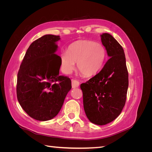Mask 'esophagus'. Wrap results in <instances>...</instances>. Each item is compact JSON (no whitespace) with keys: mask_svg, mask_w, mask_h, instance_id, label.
I'll return each mask as SVG.
<instances>
[{"mask_svg":"<svg viewBox=\"0 0 152 152\" xmlns=\"http://www.w3.org/2000/svg\"><path fill=\"white\" fill-rule=\"evenodd\" d=\"M79 84H80L79 82H78L77 80H73V79L72 80V87L73 89L77 88V87H78L79 86Z\"/></svg>","mask_w":152,"mask_h":152,"instance_id":"esophagus-1","label":"esophagus"}]
</instances>
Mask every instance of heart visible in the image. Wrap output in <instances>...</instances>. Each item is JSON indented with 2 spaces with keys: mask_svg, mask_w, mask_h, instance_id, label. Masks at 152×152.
I'll return each mask as SVG.
<instances>
[{
  "mask_svg": "<svg viewBox=\"0 0 152 152\" xmlns=\"http://www.w3.org/2000/svg\"><path fill=\"white\" fill-rule=\"evenodd\" d=\"M106 57L103 45L93 41L83 40L72 44L61 54V65L64 73H70L77 63L78 70L86 77H91L102 69Z\"/></svg>",
  "mask_w": 152,
  "mask_h": 152,
  "instance_id": "heart-1",
  "label": "heart"
}]
</instances>
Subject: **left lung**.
<instances>
[{
  "label": "left lung",
  "instance_id": "obj_1",
  "mask_svg": "<svg viewBox=\"0 0 152 152\" xmlns=\"http://www.w3.org/2000/svg\"><path fill=\"white\" fill-rule=\"evenodd\" d=\"M110 59L97 75L80 85L89 121L103 126L114 121L125 105L129 86L125 53L112 35H100Z\"/></svg>",
  "mask_w": 152,
  "mask_h": 152
}]
</instances>
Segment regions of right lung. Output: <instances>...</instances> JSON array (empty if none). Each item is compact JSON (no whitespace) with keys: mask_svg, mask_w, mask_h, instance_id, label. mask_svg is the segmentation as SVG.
<instances>
[{"mask_svg":"<svg viewBox=\"0 0 152 152\" xmlns=\"http://www.w3.org/2000/svg\"><path fill=\"white\" fill-rule=\"evenodd\" d=\"M60 39L58 35L47 34L32 42L18 73V100L37 121L56 117L72 88L71 80L59 75L61 57L55 53Z\"/></svg>","mask_w":152,"mask_h":152,"instance_id":"add662e5","label":"right lung"}]
</instances>
